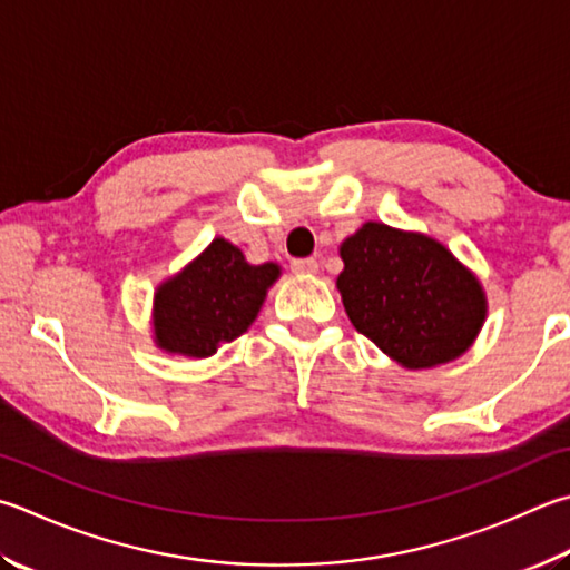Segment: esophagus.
Here are the masks:
<instances>
[{
    "mask_svg": "<svg viewBox=\"0 0 570 570\" xmlns=\"http://www.w3.org/2000/svg\"><path fill=\"white\" fill-rule=\"evenodd\" d=\"M292 272L294 274H316L318 262L316 258H292Z\"/></svg>",
    "mask_w": 570,
    "mask_h": 570,
    "instance_id": "esophagus-1",
    "label": "esophagus"
}]
</instances>
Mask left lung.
<instances>
[{
  "label": "left lung",
  "mask_w": 570,
  "mask_h": 570,
  "mask_svg": "<svg viewBox=\"0 0 570 570\" xmlns=\"http://www.w3.org/2000/svg\"><path fill=\"white\" fill-rule=\"evenodd\" d=\"M341 258L351 324L401 366L446 364L473 344L485 296L446 246L368 222L341 244Z\"/></svg>",
  "instance_id": "left-lung-1"
}]
</instances>
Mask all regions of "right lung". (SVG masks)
<instances>
[{
  "mask_svg": "<svg viewBox=\"0 0 570 570\" xmlns=\"http://www.w3.org/2000/svg\"><path fill=\"white\" fill-rule=\"evenodd\" d=\"M276 264H246L234 244L214 239L154 294V336L169 354L206 358L239 338L276 282Z\"/></svg>",
  "mask_w": 570,
  "mask_h": 570,
  "instance_id": "1",
  "label": "right lung"
}]
</instances>
